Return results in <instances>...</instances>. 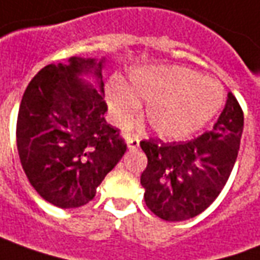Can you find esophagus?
<instances>
[{
	"mask_svg": "<svg viewBox=\"0 0 260 260\" xmlns=\"http://www.w3.org/2000/svg\"><path fill=\"white\" fill-rule=\"evenodd\" d=\"M127 145H128V148H132V150L137 148V147L140 145L139 137H134V136H128V137H127Z\"/></svg>",
	"mask_w": 260,
	"mask_h": 260,
	"instance_id": "obj_1",
	"label": "esophagus"
}]
</instances>
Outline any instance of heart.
Instances as JSON below:
<instances>
[{
  "mask_svg": "<svg viewBox=\"0 0 260 260\" xmlns=\"http://www.w3.org/2000/svg\"><path fill=\"white\" fill-rule=\"evenodd\" d=\"M222 88L196 71L180 67H148L130 75L128 89L115 82L108 89L110 115L128 126L147 102L145 121L165 140H182L198 132L220 110Z\"/></svg>",
  "mask_w": 260,
  "mask_h": 260,
  "instance_id": "b5f03b06",
  "label": "heart"
}]
</instances>
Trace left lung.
<instances>
[{
	"label": "left lung",
	"instance_id": "8db88e82",
	"mask_svg": "<svg viewBox=\"0 0 260 260\" xmlns=\"http://www.w3.org/2000/svg\"><path fill=\"white\" fill-rule=\"evenodd\" d=\"M244 112L233 92L210 132L186 143L143 140L148 164L141 174L147 207L165 221L196 217L221 193L237 161Z\"/></svg>",
	"mask_w": 260,
	"mask_h": 260
}]
</instances>
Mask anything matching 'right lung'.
<instances>
[{
    "label": "right lung",
    "mask_w": 260,
    "mask_h": 260,
    "mask_svg": "<svg viewBox=\"0 0 260 260\" xmlns=\"http://www.w3.org/2000/svg\"><path fill=\"white\" fill-rule=\"evenodd\" d=\"M49 64L29 82L16 121L22 168L35 190L60 209L81 207L126 152L120 132L105 120L104 60L71 57ZM92 74L96 90L78 78Z\"/></svg>",
    "instance_id": "add662e5"
}]
</instances>
